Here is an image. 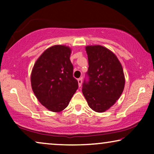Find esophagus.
<instances>
[{
	"mask_svg": "<svg viewBox=\"0 0 154 154\" xmlns=\"http://www.w3.org/2000/svg\"><path fill=\"white\" fill-rule=\"evenodd\" d=\"M78 82H79V87H81V85H82V78H81V79H78Z\"/></svg>",
	"mask_w": 154,
	"mask_h": 154,
	"instance_id": "obj_1",
	"label": "esophagus"
}]
</instances>
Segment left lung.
Returning <instances> with one entry per match:
<instances>
[{
    "label": "left lung",
    "instance_id": "left-lung-1",
    "mask_svg": "<svg viewBox=\"0 0 154 154\" xmlns=\"http://www.w3.org/2000/svg\"><path fill=\"white\" fill-rule=\"evenodd\" d=\"M85 50L90 81L84 82L82 91L90 109L105 112L123 92L125 79L123 66L116 55L104 46L87 45Z\"/></svg>",
    "mask_w": 154,
    "mask_h": 154
}]
</instances>
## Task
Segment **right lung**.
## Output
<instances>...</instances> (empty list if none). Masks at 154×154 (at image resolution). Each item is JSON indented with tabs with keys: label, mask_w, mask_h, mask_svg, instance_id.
I'll return each instance as SVG.
<instances>
[{
	"label": "right lung",
	"mask_w": 154,
	"mask_h": 154,
	"mask_svg": "<svg viewBox=\"0 0 154 154\" xmlns=\"http://www.w3.org/2000/svg\"><path fill=\"white\" fill-rule=\"evenodd\" d=\"M71 51L67 45H52L37 59L31 71V88L35 97L52 112L66 109L79 88L73 77Z\"/></svg>",
	"instance_id": "right-lung-1"
}]
</instances>
